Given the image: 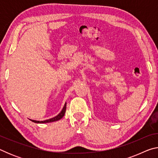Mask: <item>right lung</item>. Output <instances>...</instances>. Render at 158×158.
Listing matches in <instances>:
<instances>
[{"instance_id":"1","label":"right lung","mask_w":158,"mask_h":158,"mask_svg":"<svg viewBox=\"0 0 158 158\" xmlns=\"http://www.w3.org/2000/svg\"><path fill=\"white\" fill-rule=\"evenodd\" d=\"M65 110H66V103L65 106H63V108L62 109V111H61L60 113L59 114H58L56 116L52 118H50V119H48L46 120V121H35V120H31V121H33L34 123H50V122H54V121H57L58 120H60V118H62L64 116V115L65 114Z\"/></svg>"}]
</instances>
